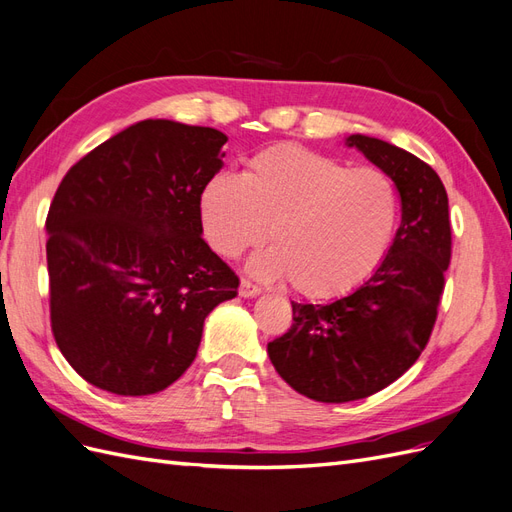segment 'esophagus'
Here are the masks:
<instances>
[{
  "label": "esophagus",
  "mask_w": 512,
  "mask_h": 512,
  "mask_svg": "<svg viewBox=\"0 0 512 512\" xmlns=\"http://www.w3.org/2000/svg\"><path fill=\"white\" fill-rule=\"evenodd\" d=\"M259 293H261V287L251 283L249 278L240 280V295H242V298H255V295H259Z\"/></svg>",
  "instance_id": "34e87169"
}]
</instances>
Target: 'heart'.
Instances as JSON below:
<instances>
[{
    "label": "heart",
    "mask_w": 512,
    "mask_h": 512,
    "mask_svg": "<svg viewBox=\"0 0 512 512\" xmlns=\"http://www.w3.org/2000/svg\"><path fill=\"white\" fill-rule=\"evenodd\" d=\"M400 219V195L378 168H351L300 144H274L240 176L214 174L200 193L206 242L240 257L270 236L253 259L263 278H289L295 293L334 300L381 266Z\"/></svg>",
    "instance_id": "b5f03b06"
}]
</instances>
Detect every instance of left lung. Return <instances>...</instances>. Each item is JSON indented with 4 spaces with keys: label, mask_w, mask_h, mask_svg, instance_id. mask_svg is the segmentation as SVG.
Here are the masks:
<instances>
[{
    "label": "left lung",
    "mask_w": 512,
    "mask_h": 512,
    "mask_svg": "<svg viewBox=\"0 0 512 512\" xmlns=\"http://www.w3.org/2000/svg\"><path fill=\"white\" fill-rule=\"evenodd\" d=\"M391 176L402 223L378 270L332 304H295L287 334L268 342L276 372L310 400L342 404L385 389L415 364L438 317L451 263L449 197L440 176L404 148L349 136Z\"/></svg>",
    "instance_id": "left-lung-1"
}]
</instances>
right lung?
Segmentation results:
<instances>
[{"mask_svg": "<svg viewBox=\"0 0 512 512\" xmlns=\"http://www.w3.org/2000/svg\"><path fill=\"white\" fill-rule=\"evenodd\" d=\"M227 136L146 119L63 176L46 217L51 329L87 383L117 395L170 387L208 312L240 280L202 238L200 193Z\"/></svg>", "mask_w": 512, "mask_h": 512, "instance_id": "1", "label": "right lung"}]
</instances>
